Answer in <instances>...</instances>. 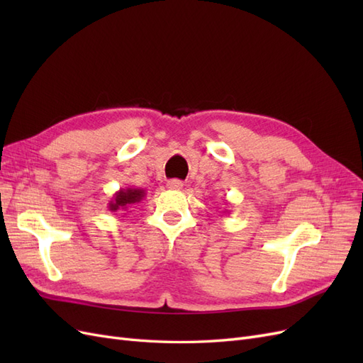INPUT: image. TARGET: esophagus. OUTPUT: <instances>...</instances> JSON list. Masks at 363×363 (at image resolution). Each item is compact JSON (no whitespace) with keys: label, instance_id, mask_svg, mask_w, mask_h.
I'll list each match as a JSON object with an SVG mask.
<instances>
[{"label":"esophagus","instance_id":"obj_1","mask_svg":"<svg viewBox=\"0 0 363 363\" xmlns=\"http://www.w3.org/2000/svg\"><path fill=\"white\" fill-rule=\"evenodd\" d=\"M167 186H168L169 189H175V191H179V189H182V188H183V183H182L180 180L175 179V180H169V182L167 183Z\"/></svg>","mask_w":363,"mask_h":363}]
</instances>
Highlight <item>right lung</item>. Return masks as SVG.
<instances>
[{
	"instance_id": "1",
	"label": "right lung",
	"mask_w": 363,
	"mask_h": 363,
	"mask_svg": "<svg viewBox=\"0 0 363 363\" xmlns=\"http://www.w3.org/2000/svg\"><path fill=\"white\" fill-rule=\"evenodd\" d=\"M144 196L145 191L140 188H121L113 194L112 200L107 204V208L115 213L121 211H127L130 206L144 200Z\"/></svg>"
}]
</instances>
